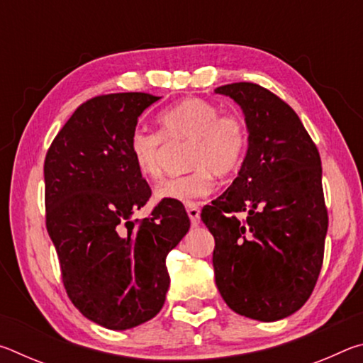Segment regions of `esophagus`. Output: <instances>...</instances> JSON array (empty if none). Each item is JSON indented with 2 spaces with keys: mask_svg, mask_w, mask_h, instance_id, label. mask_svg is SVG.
Listing matches in <instances>:
<instances>
[{
  "mask_svg": "<svg viewBox=\"0 0 363 363\" xmlns=\"http://www.w3.org/2000/svg\"><path fill=\"white\" fill-rule=\"evenodd\" d=\"M187 214H189V218H190V223H192V225L194 227H196L200 224V208L196 206V205H189L187 206Z\"/></svg>",
  "mask_w": 363,
  "mask_h": 363,
  "instance_id": "esophagus-1",
  "label": "esophagus"
}]
</instances>
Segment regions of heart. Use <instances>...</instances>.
I'll return each instance as SVG.
<instances>
[{
  "label": "heart",
  "mask_w": 363,
  "mask_h": 363,
  "mask_svg": "<svg viewBox=\"0 0 363 363\" xmlns=\"http://www.w3.org/2000/svg\"><path fill=\"white\" fill-rule=\"evenodd\" d=\"M162 134L138 128L130 138V153L138 173L144 179L158 182L163 177L167 144L189 140V168L186 176L173 177L155 190V199L192 205L214 190L216 177L235 173L248 145L245 120L235 112H220L206 99L187 97L158 115Z\"/></svg>",
  "instance_id": "b5f03b06"
}]
</instances>
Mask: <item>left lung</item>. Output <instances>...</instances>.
Returning a JSON list of instances; mask_svg holds the SVG:
<instances>
[{
	"label": "left lung",
	"mask_w": 363,
	"mask_h": 363,
	"mask_svg": "<svg viewBox=\"0 0 363 363\" xmlns=\"http://www.w3.org/2000/svg\"><path fill=\"white\" fill-rule=\"evenodd\" d=\"M214 93L242 107L248 130L238 176L201 210L216 243V285L237 314L275 322L304 306L322 269L328 213L320 155L296 112L269 89L242 82Z\"/></svg>",
	"instance_id": "obj_1"
}]
</instances>
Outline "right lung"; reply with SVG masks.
<instances>
[{
    "label": "right lung",
    "instance_id": "1",
    "mask_svg": "<svg viewBox=\"0 0 363 363\" xmlns=\"http://www.w3.org/2000/svg\"><path fill=\"white\" fill-rule=\"evenodd\" d=\"M160 97L97 96L57 133L45 160L46 229L73 306L97 325L128 330L155 317L169 286L167 256L189 232L177 201L133 219L152 190L138 173L130 138Z\"/></svg>",
    "mask_w": 363,
    "mask_h": 363
}]
</instances>
